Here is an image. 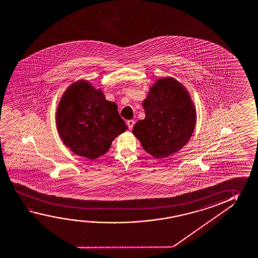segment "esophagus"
I'll return each instance as SVG.
<instances>
[{
    "instance_id": "1",
    "label": "esophagus",
    "mask_w": 258,
    "mask_h": 258,
    "mask_svg": "<svg viewBox=\"0 0 258 258\" xmlns=\"http://www.w3.org/2000/svg\"><path fill=\"white\" fill-rule=\"evenodd\" d=\"M134 124H135V121L133 120V119H130V120H127V127L130 130H132L133 128V126H134Z\"/></svg>"
}]
</instances>
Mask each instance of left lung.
Masks as SVG:
<instances>
[{
	"label": "left lung",
	"mask_w": 258,
	"mask_h": 258,
	"mask_svg": "<svg viewBox=\"0 0 258 258\" xmlns=\"http://www.w3.org/2000/svg\"><path fill=\"white\" fill-rule=\"evenodd\" d=\"M146 118L133 134L146 152L160 159L178 152L189 141L196 124V110L185 87L173 77L156 81L143 102Z\"/></svg>",
	"instance_id": "1"
}]
</instances>
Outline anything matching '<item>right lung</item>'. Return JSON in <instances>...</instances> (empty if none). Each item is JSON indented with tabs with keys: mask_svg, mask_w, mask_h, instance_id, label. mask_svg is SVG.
<instances>
[{
	"mask_svg": "<svg viewBox=\"0 0 258 258\" xmlns=\"http://www.w3.org/2000/svg\"><path fill=\"white\" fill-rule=\"evenodd\" d=\"M56 127L68 148L91 160L104 155L115 138L127 128L117 104L107 101L100 89L85 80L74 83L63 93Z\"/></svg>",
	"mask_w": 258,
	"mask_h": 258,
	"instance_id": "add662e5",
	"label": "right lung"
}]
</instances>
